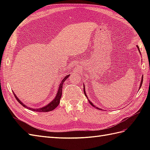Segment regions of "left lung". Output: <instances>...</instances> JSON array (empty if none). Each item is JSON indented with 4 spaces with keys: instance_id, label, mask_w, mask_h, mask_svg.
<instances>
[{
    "instance_id": "1",
    "label": "left lung",
    "mask_w": 150,
    "mask_h": 150,
    "mask_svg": "<svg viewBox=\"0 0 150 150\" xmlns=\"http://www.w3.org/2000/svg\"><path fill=\"white\" fill-rule=\"evenodd\" d=\"M137 48H138V50H139V52H140V50H139V46H137ZM142 81H143V76H142V80H141V86H140V88H141V86H142ZM140 88H139V89H140ZM84 94H85V95H86V96L87 97V95H86V92H85V90H84ZM88 101H89V103H90V104L91 105V106H93L94 108H96V109H98V110H101L100 109V108H97V107H96V106H94V105L93 104H92L91 103V102H90V100H88Z\"/></svg>"
}]
</instances>
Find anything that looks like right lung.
<instances>
[{
    "instance_id": "obj_1",
    "label": "right lung",
    "mask_w": 150,
    "mask_h": 150,
    "mask_svg": "<svg viewBox=\"0 0 150 150\" xmlns=\"http://www.w3.org/2000/svg\"><path fill=\"white\" fill-rule=\"evenodd\" d=\"M69 75L66 76V77L63 79V80L60 82V84L59 85V90L58 92H57V94L56 95V97L55 98V99L53 100L52 102H51L50 104H48L47 105V106H44L43 108H38V109H34V108H28V106H26V105L24 104L23 103H22V102L18 99V98L17 97V96L14 94L15 95V97L17 98V100L18 102L19 103H20L21 105H22L24 107L28 108V109H29L30 110H32L34 111H38V112H47V111H52L55 108H56L57 106H59V104L60 103V98H61L62 96V84L64 81L66 80L69 77Z\"/></svg>"
}]
</instances>
